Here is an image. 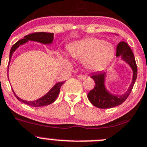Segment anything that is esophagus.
<instances>
[{"label": "esophagus", "mask_w": 147, "mask_h": 147, "mask_svg": "<svg viewBox=\"0 0 147 147\" xmlns=\"http://www.w3.org/2000/svg\"><path fill=\"white\" fill-rule=\"evenodd\" d=\"M78 78H79V79H82V80H84V79L86 78V76H84V75L80 74V75H78Z\"/></svg>", "instance_id": "obj_1"}]
</instances>
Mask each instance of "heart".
Returning a JSON list of instances; mask_svg holds the SVG:
<instances>
[{
    "label": "heart",
    "mask_w": 147,
    "mask_h": 147,
    "mask_svg": "<svg viewBox=\"0 0 147 147\" xmlns=\"http://www.w3.org/2000/svg\"><path fill=\"white\" fill-rule=\"evenodd\" d=\"M69 53L74 59L83 61L84 68L96 71L109 63L114 55L113 45L95 37H89L73 42L68 47ZM65 61L68 62L65 58Z\"/></svg>",
    "instance_id": "heart-1"
}]
</instances>
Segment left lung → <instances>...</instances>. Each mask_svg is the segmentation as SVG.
Masks as SVG:
<instances>
[{
  "instance_id": "obj_1",
  "label": "left lung",
  "mask_w": 147,
  "mask_h": 147,
  "mask_svg": "<svg viewBox=\"0 0 147 147\" xmlns=\"http://www.w3.org/2000/svg\"><path fill=\"white\" fill-rule=\"evenodd\" d=\"M117 35V34H116ZM116 57L129 65L132 70V79L125 93L122 94H112L106 87L107 72L97 71L92 73L90 77L95 82V86L88 94L87 97L92 105L98 108L107 109L122 104L129 96L137 77V66L132 50L125 42L118 43L116 48Z\"/></svg>"
}]
</instances>
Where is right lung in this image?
<instances>
[{"mask_svg": "<svg viewBox=\"0 0 147 147\" xmlns=\"http://www.w3.org/2000/svg\"><path fill=\"white\" fill-rule=\"evenodd\" d=\"M54 39V34L53 33H47V32H36L33 33V34H28V35L25 36L23 39L19 40L17 42L15 43L13 46H12L11 51H10L9 55V64L11 60L12 55H13V53L19 48V46L23 45L26 44L29 41L31 42H35L41 43L43 45H51L53 42ZM9 64H8V67H9ZM64 82H57L53 87L50 89V90L47 92L46 94L42 96L40 98L37 99L36 100H32V101H28V100H24L23 99H21L19 96L16 94L13 89V94H14L15 97L18 99L20 102L24 103V104L30 105L32 107H42V106L48 105L52 104L53 102L55 101V100L58 97V94L60 93V89L61 86L63 84Z\"/></svg>", "mask_w": 147, "mask_h": 147, "instance_id": "add662e5", "label": "right lung"}]
</instances>
